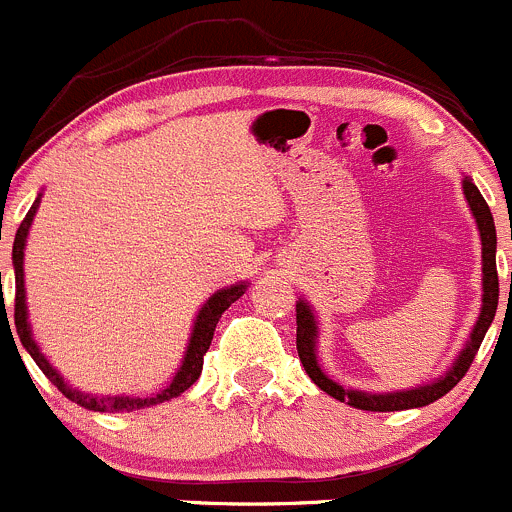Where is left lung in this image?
<instances>
[{"mask_svg":"<svg viewBox=\"0 0 512 512\" xmlns=\"http://www.w3.org/2000/svg\"><path fill=\"white\" fill-rule=\"evenodd\" d=\"M463 194L468 199L470 211L475 216V224L480 231V244H483V306H480V316L475 321L470 338L465 341V348L458 353L453 366L445 371V376L435 378L433 383L426 386L408 388V391H393V393H366V391H353V388L338 386L336 381L326 376L318 366L316 356V341H318V323L313 316L311 306H308L303 298H298L296 303V348L298 358H301L303 368H306L308 378L316 383L321 391H326L328 396H333L336 401L348 403L353 408H361V411H408V408H421L428 403L443 398L450 388L458 386L460 378L468 373L470 363H473L475 353H478L480 343H483L485 333H488L490 323L495 318V308H498V268H495V246H498V236H495V221L490 214L488 204L480 196L478 186L465 176L463 179ZM510 291H512V273H510Z\"/></svg>","mask_w":512,"mask_h":512,"instance_id":"1","label":"left lung"}]
</instances>
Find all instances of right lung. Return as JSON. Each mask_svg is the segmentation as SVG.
Instances as JSON below:
<instances>
[{"label": "right lung", "instance_id": "1", "mask_svg": "<svg viewBox=\"0 0 512 512\" xmlns=\"http://www.w3.org/2000/svg\"><path fill=\"white\" fill-rule=\"evenodd\" d=\"M39 199H42V194L37 196V201L32 204V209L27 211L24 221L19 224L17 236H14V246H12V263H14V283H17V291H14V326H17L19 341H22V346L27 348L29 356L34 358V363L42 368L44 376H47L49 381H52L54 386H57L59 391H62L64 396L69 398V401L79 403V406L89 408V411H109V413H114V411H139V408L156 406V403H164V401H169V398L181 396L186 388L194 386V383L199 381V376H201V368H204V356H206V351H209V346H211V338H214L216 323H219L221 313H224L226 308L231 306V303L239 301V298L244 296L246 283L241 281V283H234V286L221 288V291H216L214 296H211L209 301L201 306L199 316H196V321H194V331H191L189 346H186L184 361H181V368L176 371L174 381H171L169 386L164 388V391H159L156 396H146V398H139V396H131V398L129 396H91V393L77 391V388H72L69 383H64V378L59 376L57 368H52V363L44 358V353L39 351L37 341H34L32 328H29L27 296H24V246H27L29 229H32L34 214H37V209H39ZM0 276H2V273H0ZM0 291H2V278H0ZM4 316H7V308H4Z\"/></svg>", "mask_w": 512, "mask_h": 512}]
</instances>
